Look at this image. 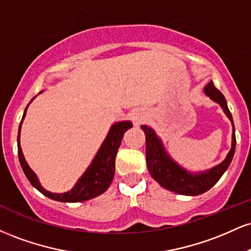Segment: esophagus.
I'll use <instances>...</instances> for the list:
<instances>
[{
	"label": "esophagus",
	"mask_w": 251,
	"mask_h": 251,
	"mask_svg": "<svg viewBox=\"0 0 251 251\" xmlns=\"http://www.w3.org/2000/svg\"><path fill=\"white\" fill-rule=\"evenodd\" d=\"M144 119H145V116H144L142 112H135V113L133 114V120H134V123L137 124V125H138V124L143 123Z\"/></svg>",
	"instance_id": "obj_1"
}]
</instances>
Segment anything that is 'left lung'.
I'll list each match as a JSON object with an SVG mask.
<instances>
[{"label": "left lung", "mask_w": 251, "mask_h": 251, "mask_svg": "<svg viewBox=\"0 0 251 251\" xmlns=\"http://www.w3.org/2000/svg\"><path fill=\"white\" fill-rule=\"evenodd\" d=\"M204 93L210 99L220 103L223 108L224 113L232 123V144L231 150L227 153L226 158L221 164L208 171L200 172V174H191L181 168L168 154L164 149L162 140L158 138L155 132L149 126L143 125L142 128L145 133L146 139V164L148 170L151 174L152 178L157 180L164 189L176 192L179 195L185 196H197L204 194L220 180L226 169L229 168L232 158H234L236 148V137H235V126L232 122V116L227 108L226 98L220 89L215 87L214 82L210 81L204 88Z\"/></svg>", "instance_id": "1"}]
</instances>
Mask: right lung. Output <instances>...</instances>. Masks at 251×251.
<instances>
[{"mask_svg": "<svg viewBox=\"0 0 251 251\" xmlns=\"http://www.w3.org/2000/svg\"><path fill=\"white\" fill-rule=\"evenodd\" d=\"M27 108L28 106L25 109L24 117H22V120L19 126L17 151H19V159L20 164H21V168L24 170L25 177L30 181L31 185L39 190L42 195L50 198V200L57 201H70V203L88 201L91 198H94L97 196L103 194L108 189V186L111 185L112 180H113L114 171H116V157L118 149H119L120 144H122L124 133L128 128L132 127V123L119 122L112 125L107 137L103 140L102 145L100 146L93 162L91 163V165L86 170L85 174L79 178L74 188L68 192H65V194H53V192L47 191V190L42 188L36 175L29 168V165L25 162L24 153H22L21 145H20V131H21V125L25 117Z\"/></svg>", "mask_w": 251, "mask_h": 251, "instance_id": "right-lung-1", "label": "right lung"}]
</instances>
